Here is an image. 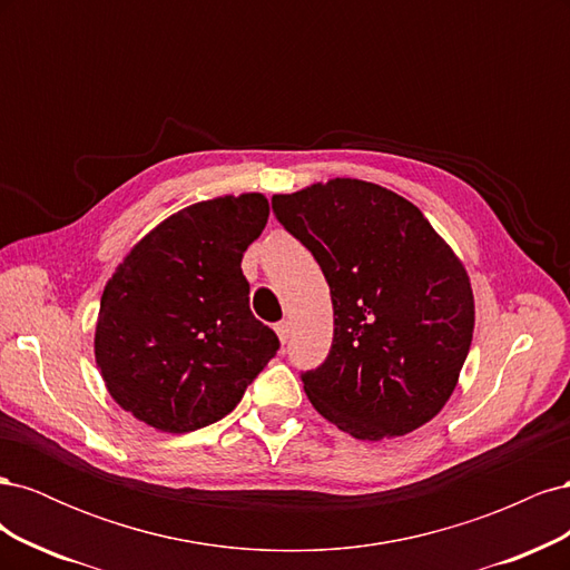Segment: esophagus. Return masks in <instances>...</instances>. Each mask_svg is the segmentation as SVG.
I'll return each instance as SVG.
<instances>
[{"mask_svg": "<svg viewBox=\"0 0 570 570\" xmlns=\"http://www.w3.org/2000/svg\"><path fill=\"white\" fill-rule=\"evenodd\" d=\"M275 333H278L281 342H287L289 335H292V323L289 321H281L278 325H275Z\"/></svg>", "mask_w": 570, "mask_h": 570, "instance_id": "1", "label": "esophagus"}]
</instances>
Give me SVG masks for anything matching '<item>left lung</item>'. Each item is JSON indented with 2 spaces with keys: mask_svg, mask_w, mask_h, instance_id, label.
Segmentation results:
<instances>
[{
  "mask_svg": "<svg viewBox=\"0 0 570 570\" xmlns=\"http://www.w3.org/2000/svg\"><path fill=\"white\" fill-rule=\"evenodd\" d=\"M273 212L331 287L333 347L302 373L308 402L356 440L400 438L435 419L473 340L461 258L419 206L366 180L275 195Z\"/></svg>",
  "mask_w": 570,
  "mask_h": 570,
  "instance_id": "1",
  "label": "left lung"
}]
</instances>
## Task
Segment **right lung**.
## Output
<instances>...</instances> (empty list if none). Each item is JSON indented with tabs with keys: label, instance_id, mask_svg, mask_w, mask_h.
<instances>
[{
	"label": "right lung",
	"instance_id": "right-lung-1",
	"mask_svg": "<svg viewBox=\"0 0 570 570\" xmlns=\"http://www.w3.org/2000/svg\"><path fill=\"white\" fill-rule=\"evenodd\" d=\"M268 220L258 193L185 206L137 243L101 295L95 361L114 402L193 433L243 400L281 342L249 312L243 256Z\"/></svg>",
	"mask_w": 570,
	"mask_h": 570
}]
</instances>
